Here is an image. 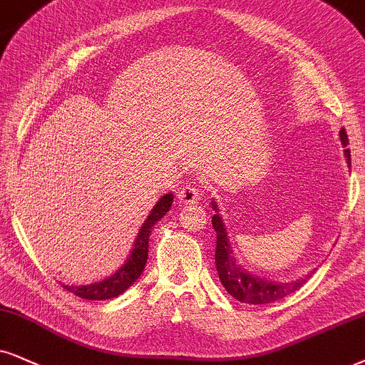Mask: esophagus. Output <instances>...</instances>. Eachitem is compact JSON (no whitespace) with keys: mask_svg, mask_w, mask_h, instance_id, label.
Instances as JSON below:
<instances>
[{"mask_svg":"<svg viewBox=\"0 0 365 365\" xmlns=\"http://www.w3.org/2000/svg\"><path fill=\"white\" fill-rule=\"evenodd\" d=\"M198 198H200V188L193 183H188L178 190V200L182 204H195Z\"/></svg>","mask_w":365,"mask_h":365,"instance_id":"obj_1","label":"esophagus"}]
</instances>
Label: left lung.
<instances>
[{
  "label": "left lung",
  "instance_id": "8db88e82",
  "mask_svg": "<svg viewBox=\"0 0 365 365\" xmlns=\"http://www.w3.org/2000/svg\"><path fill=\"white\" fill-rule=\"evenodd\" d=\"M340 140L342 145H349V138L345 129H340ZM345 156H347L349 167H350V151L345 150ZM214 209L217 210L215 204ZM212 225H214L217 232V246H215V267L219 273L220 283L227 289L230 297H234L239 302L249 303V305H266V303L278 302V299L288 297L302 288L307 283L310 274L305 278L289 281V283H279V281H269L259 276L251 274L249 271H244L242 267L236 264V257L232 256L230 251V244L227 239V232H225L224 222L219 214H214L212 217Z\"/></svg>",
  "mask_w": 365,
  "mask_h": 365
}]
</instances>
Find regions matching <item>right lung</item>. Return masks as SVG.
Here are the masks:
<instances>
[{
    "instance_id": "1",
    "label": "right lung",
    "mask_w": 365,
    "mask_h": 365,
    "mask_svg": "<svg viewBox=\"0 0 365 365\" xmlns=\"http://www.w3.org/2000/svg\"><path fill=\"white\" fill-rule=\"evenodd\" d=\"M172 202H173L172 193H167V195L160 198L158 204L153 207V210H151L148 219L145 220V224H143V227L140 229V234H138L135 241V247H133L126 264H124L118 273L109 276L108 279L99 281V283H94L89 286L63 284V288H66L67 292L77 294V297L84 299H109L126 292L129 286L140 278L143 269H145L146 259H148V241H150L151 229H153V224L158 222L161 217H165V214L170 210Z\"/></svg>"
}]
</instances>
